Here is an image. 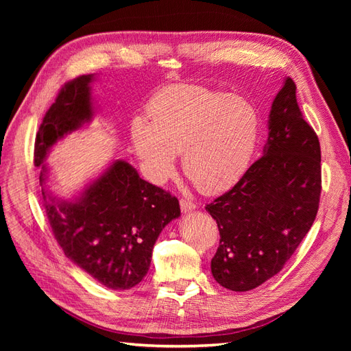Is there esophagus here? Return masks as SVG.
<instances>
[{"label":"esophagus","instance_id":"obj_1","mask_svg":"<svg viewBox=\"0 0 351 351\" xmlns=\"http://www.w3.org/2000/svg\"><path fill=\"white\" fill-rule=\"evenodd\" d=\"M180 208H182L183 212H189V210L196 209V204H193V202H190V200H186V199H180Z\"/></svg>","mask_w":351,"mask_h":351}]
</instances>
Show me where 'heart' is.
<instances>
[{
	"label": "heart",
	"mask_w": 351,
	"mask_h": 351,
	"mask_svg": "<svg viewBox=\"0 0 351 351\" xmlns=\"http://www.w3.org/2000/svg\"><path fill=\"white\" fill-rule=\"evenodd\" d=\"M147 112L151 121H132V142L152 183L174 174L177 154H183L184 174L208 195L224 192L246 173L261 133L249 99L176 84L159 90Z\"/></svg>",
	"instance_id": "1"
}]
</instances>
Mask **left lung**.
Returning <instances> with one entry per match:
<instances>
[{
  "instance_id": "obj_1",
  "label": "left lung",
  "mask_w": 351,
  "mask_h": 351,
  "mask_svg": "<svg viewBox=\"0 0 351 351\" xmlns=\"http://www.w3.org/2000/svg\"><path fill=\"white\" fill-rule=\"evenodd\" d=\"M263 155L205 209L217 221L215 281L249 291L278 274L311 230L321 197V146L285 77L275 97Z\"/></svg>"
}]
</instances>
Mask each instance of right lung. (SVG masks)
Masks as SVG:
<instances>
[{"instance_id":"add662e5","label":"right lung","mask_w":351,"mask_h":351,"mask_svg":"<svg viewBox=\"0 0 351 351\" xmlns=\"http://www.w3.org/2000/svg\"><path fill=\"white\" fill-rule=\"evenodd\" d=\"M83 74L61 88L47 111L35 141V165L42 171V199L52 232L66 256L111 290H130L149 271L162 228L180 217V205L161 187L145 182L117 159L79 197L64 200L47 189L44 164L51 147L93 117L90 83Z\"/></svg>"}]
</instances>
